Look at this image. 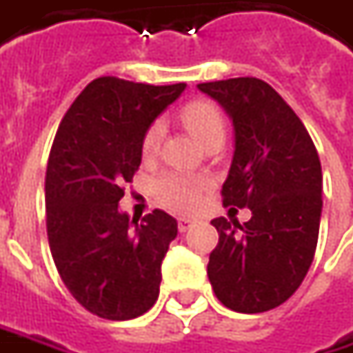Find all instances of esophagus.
Wrapping results in <instances>:
<instances>
[{
    "instance_id": "34e87169",
    "label": "esophagus",
    "mask_w": 353,
    "mask_h": 353,
    "mask_svg": "<svg viewBox=\"0 0 353 353\" xmlns=\"http://www.w3.org/2000/svg\"><path fill=\"white\" fill-rule=\"evenodd\" d=\"M193 223H195V219H192V217H179V219H177V227H179V231L183 233V231H188V229L192 227Z\"/></svg>"
}]
</instances>
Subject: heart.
Segmentation results:
<instances>
[{
    "label": "heart",
    "instance_id": "1",
    "mask_svg": "<svg viewBox=\"0 0 353 353\" xmlns=\"http://www.w3.org/2000/svg\"><path fill=\"white\" fill-rule=\"evenodd\" d=\"M181 120L185 128L203 144L211 146L215 142H225L227 136V124L223 118L221 110L209 102V100H193L181 108ZM165 134V124L161 120H156L148 126L146 134L142 138V154L144 158H154L160 152L161 140ZM209 188L207 177L185 176L170 172L156 179L154 183V195L158 203L172 209V211H192L199 203L201 193Z\"/></svg>",
    "mask_w": 353,
    "mask_h": 353
}]
</instances>
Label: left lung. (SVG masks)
Instances as JSON below:
<instances>
[{
	"mask_svg": "<svg viewBox=\"0 0 353 353\" xmlns=\"http://www.w3.org/2000/svg\"><path fill=\"white\" fill-rule=\"evenodd\" d=\"M197 88L233 120L235 152L223 205L253 213L243 225L211 221L219 243L207 276L227 308L267 312L296 292L312 265L322 215L320 158L302 120L265 81L239 77Z\"/></svg>",
	"mask_w": 353,
	"mask_h": 353,
	"instance_id": "8db88e82",
	"label": "left lung"
}]
</instances>
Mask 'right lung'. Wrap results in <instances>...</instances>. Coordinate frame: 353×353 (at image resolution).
Instances as JSON below:
<instances>
[{
  "label": "right lung",
  "instance_id": "1",
  "mask_svg": "<svg viewBox=\"0 0 353 353\" xmlns=\"http://www.w3.org/2000/svg\"><path fill=\"white\" fill-rule=\"evenodd\" d=\"M183 88L100 77L59 124L45 176L49 247L70 294L100 318H138L160 294L177 221L161 209L130 219L118 201L140 168L148 126Z\"/></svg>",
  "mask_w": 353,
  "mask_h": 353
}]
</instances>
